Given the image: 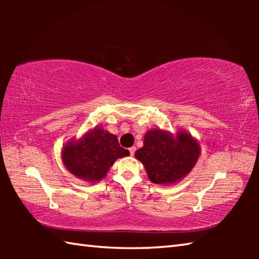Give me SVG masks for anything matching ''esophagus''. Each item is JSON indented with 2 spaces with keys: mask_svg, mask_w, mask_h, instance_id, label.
I'll return each instance as SVG.
<instances>
[{
  "mask_svg": "<svg viewBox=\"0 0 259 259\" xmlns=\"http://www.w3.org/2000/svg\"><path fill=\"white\" fill-rule=\"evenodd\" d=\"M129 152H130V155H134L135 154V152H136V147H130L129 148Z\"/></svg>",
  "mask_w": 259,
  "mask_h": 259,
  "instance_id": "1",
  "label": "esophagus"
}]
</instances>
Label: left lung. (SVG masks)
I'll list each match as a JSON object with an SVG mask.
<instances>
[{"instance_id":"left-lung-1","label":"left lung","mask_w":259,"mask_h":259,"mask_svg":"<svg viewBox=\"0 0 259 259\" xmlns=\"http://www.w3.org/2000/svg\"><path fill=\"white\" fill-rule=\"evenodd\" d=\"M201 154L198 139L179 129L176 134L151 129L144 136V145L136 151V159L145 166L148 179L159 185H174L194 168Z\"/></svg>"}]
</instances>
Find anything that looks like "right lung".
I'll return each mask as SVG.
<instances>
[{"instance_id":"right-lung-1","label":"right lung","mask_w":259,"mask_h":259,"mask_svg":"<svg viewBox=\"0 0 259 259\" xmlns=\"http://www.w3.org/2000/svg\"><path fill=\"white\" fill-rule=\"evenodd\" d=\"M128 155L129 151L120 146L116 136L102 126H95L78 139H68L61 150L65 168L90 184L103 181L114 162Z\"/></svg>"}]
</instances>
